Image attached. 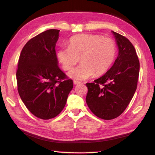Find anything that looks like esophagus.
Masks as SVG:
<instances>
[{
  "mask_svg": "<svg viewBox=\"0 0 155 155\" xmlns=\"http://www.w3.org/2000/svg\"><path fill=\"white\" fill-rule=\"evenodd\" d=\"M81 83L80 81H74V84H81Z\"/></svg>",
  "mask_w": 155,
  "mask_h": 155,
  "instance_id": "34e87169",
  "label": "esophagus"
}]
</instances>
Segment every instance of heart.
I'll list each match as a JSON object with an SVG mask.
<instances>
[{
	"label": "heart",
	"instance_id": "1",
	"mask_svg": "<svg viewBox=\"0 0 155 155\" xmlns=\"http://www.w3.org/2000/svg\"><path fill=\"white\" fill-rule=\"evenodd\" d=\"M68 47L58 49L57 57L65 71H70L81 60L82 63L69 75L77 79L84 80L106 72L114 60L116 45L110 38L101 35L82 34L68 41Z\"/></svg>",
	"mask_w": 155,
	"mask_h": 155
}]
</instances>
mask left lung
I'll use <instances>...</instances> for the list:
<instances>
[{"instance_id":"8db88e82","label":"left lung","mask_w":155,"mask_h":155,"mask_svg":"<svg viewBox=\"0 0 155 155\" xmlns=\"http://www.w3.org/2000/svg\"><path fill=\"white\" fill-rule=\"evenodd\" d=\"M118 47L114 64L103 76L93 83H86V102L98 118L111 120L123 113L135 93L140 63L136 50L124 36L113 31Z\"/></svg>"}]
</instances>
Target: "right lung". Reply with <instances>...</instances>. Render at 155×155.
Masks as SVG:
<instances>
[{
	"mask_svg": "<svg viewBox=\"0 0 155 155\" xmlns=\"http://www.w3.org/2000/svg\"><path fill=\"white\" fill-rule=\"evenodd\" d=\"M59 31L49 29L30 39L18 61V94L28 110L43 120L61 113L73 87V81L58 67L55 46Z\"/></svg>",
	"mask_w": 155,
	"mask_h": 155,
	"instance_id": "right-lung-1",
	"label": "right lung"
}]
</instances>
